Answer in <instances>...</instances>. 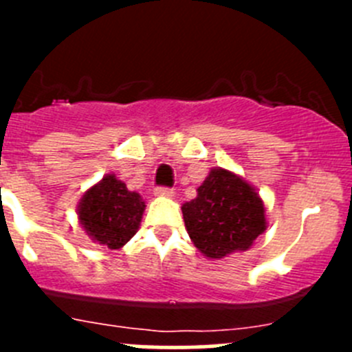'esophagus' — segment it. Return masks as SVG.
<instances>
[{"mask_svg":"<svg viewBox=\"0 0 352 352\" xmlns=\"http://www.w3.org/2000/svg\"><path fill=\"white\" fill-rule=\"evenodd\" d=\"M155 196H158V197H172L173 196V189H170V187H156V189H155Z\"/></svg>","mask_w":352,"mask_h":352,"instance_id":"34e87169","label":"esophagus"}]
</instances>
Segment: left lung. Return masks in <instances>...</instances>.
<instances>
[{"label": "left lung", "instance_id": "1", "mask_svg": "<svg viewBox=\"0 0 352 352\" xmlns=\"http://www.w3.org/2000/svg\"><path fill=\"white\" fill-rule=\"evenodd\" d=\"M182 214L190 240L208 258L248 250L267 228L261 196L221 166L211 168L197 197L182 204Z\"/></svg>", "mask_w": 352, "mask_h": 352}]
</instances>
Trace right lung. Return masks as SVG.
Listing matches in <instances>:
<instances>
[{"instance_id": "add662e5", "label": "right lung", "mask_w": 352, "mask_h": 352, "mask_svg": "<svg viewBox=\"0 0 352 352\" xmlns=\"http://www.w3.org/2000/svg\"><path fill=\"white\" fill-rule=\"evenodd\" d=\"M144 208L140 194L109 173L81 197L78 219L94 242L116 250L136 235Z\"/></svg>"}]
</instances>
